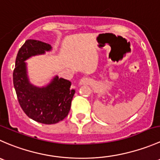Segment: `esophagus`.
Segmentation results:
<instances>
[{
    "instance_id": "1",
    "label": "esophagus",
    "mask_w": 160,
    "mask_h": 160,
    "mask_svg": "<svg viewBox=\"0 0 160 160\" xmlns=\"http://www.w3.org/2000/svg\"><path fill=\"white\" fill-rule=\"evenodd\" d=\"M85 78H82V79H81L79 82V85H82V84L85 83Z\"/></svg>"
}]
</instances>
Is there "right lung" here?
Returning <instances> with one entry per match:
<instances>
[{
    "instance_id": "1",
    "label": "right lung",
    "mask_w": 160,
    "mask_h": 160,
    "mask_svg": "<svg viewBox=\"0 0 160 160\" xmlns=\"http://www.w3.org/2000/svg\"><path fill=\"white\" fill-rule=\"evenodd\" d=\"M51 50V45L47 42L27 39L18 50L13 72L14 87L22 109L28 118L45 124H57L68 116L75 92L70 81L58 75L44 86L29 82L26 61Z\"/></svg>"
}]
</instances>
